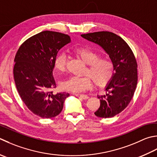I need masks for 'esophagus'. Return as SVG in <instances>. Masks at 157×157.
Instances as JSON below:
<instances>
[{"mask_svg":"<svg viewBox=\"0 0 157 157\" xmlns=\"http://www.w3.org/2000/svg\"><path fill=\"white\" fill-rule=\"evenodd\" d=\"M76 97H78L79 98H81V99H88V96L86 94H78V93H75L74 94Z\"/></svg>","mask_w":157,"mask_h":157,"instance_id":"esophagus-1","label":"esophagus"}]
</instances>
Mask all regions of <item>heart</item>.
Returning a JSON list of instances; mask_svg holds the SVG:
<instances>
[{"instance_id": "obj_1", "label": "heart", "mask_w": 157, "mask_h": 157, "mask_svg": "<svg viewBox=\"0 0 157 157\" xmlns=\"http://www.w3.org/2000/svg\"><path fill=\"white\" fill-rule=\"evenodd\" d=\"M72 53L82 60L87 67L83 77H71L61 84L65 90L73 93H81L92 88L93 82L97 86H105L114 74V63L107 56L99 57L97 52L85 48H75ZM67 56L64 53L58 54L54 58V67L58 72L64 73L67 69Z\"/></svg>"}]
</instances>
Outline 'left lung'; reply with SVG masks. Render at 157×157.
<instances>
[{"mask_svg": "<svg viewBox=\"0 0 157 157\" xmlns=\"http://www.w3.org/2000/svg\"><path fill=\"white\" fill-rule=\"evenodd\" d=\"M82 37L101 46L114 63V74L105 95H98L100 107L94 114L112 118L128 106L137 84V63L133 51L124 39L109 31L82 34Z\"/></svg>", "mask_w": 157, "mask_h": 157, "instance_id": "8db88e82", "label": "left lung"}]
</instances>
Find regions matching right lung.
I'll use <instances>...</instances> for the list:
<instances>
[{
	"mask_svg": "<svg viewBox=\"0 0 157 157\" xmlns=\"http://www.w3.org/2000/svg\"><path fill=\"white\" fill-rule=\"evenodd\" d=\"M71 38L65 34L45 30L26 39L14 58V80L21 100L30 112L42 118H51L62 111L67 93L55 94L54 60Z\"/></svg>",
	"mask_w": 157,
	"mask_h": 157,
	"instance_id": "1",
	"label": "right lung"
}]
</instances>
